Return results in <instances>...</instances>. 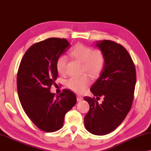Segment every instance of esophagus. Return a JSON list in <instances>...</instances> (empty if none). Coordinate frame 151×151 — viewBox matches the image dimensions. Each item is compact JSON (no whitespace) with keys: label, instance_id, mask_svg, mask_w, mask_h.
I'll use <instances>...</instances> for the list:
<instances>
[{"label":"esophagus","instance_id":"34e87169","mask_svg":"<svg viewBox=\"0 0 151 151\" xmlns=\"http://www.w3.org/2000/svg\"><path fill=\"white\" fill-rule=\"evenodd\" d=\"M82 99H83V98H82V96H80V95H78V96H77V101H82Z\"/></svg>","mask_w":151,"mask_h":151}]
</instances>
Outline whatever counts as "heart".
Returning a JSON list of instances; mask_svg holds the SVG:
<instances>
[{"label":"heart","mask_w":151,"mask_h":151,"mask_svg":"<svg viewBox=\"0 0 151 151\" xmlns=\"http://www.w3.org/2000/svg\"><path fill=\"white\" fill-rule=\"evenodd\" d=\"M71 55L73 59L82 62V71L88 73L93 78L101 76L105 68L106 57L103 50L100 48L92 49L88 46L83 44H78L71 51ZM68 57L61 55L56 62L57 70L59 73L65 75L67 72ZM91 82L90 76L86 73L80 76H74L67 81V86L72 91L77 93L84 92Z\"/></svg>","instance_id":"heart-1"}]
</instances>
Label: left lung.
<instances>
[{"label":"left lung","instance_id":"8db88e82","mask_svg":"<svg viewBox=\"0 0 151 151\" xmlns=\"http://www.w3.org/2000/svg\"><path fill=\"white\" fill-rule=\"evenodd\" d=\"M96 46L105 52L106 62L101 76L90 88L95 97L85 96L90 109L84 117L86 129L103 136L114 131L130 111L136 82L135 65L124 46L112 40L98 42Z\"/></svg>","mask_w":151,"mask_h":151}]
</instances>
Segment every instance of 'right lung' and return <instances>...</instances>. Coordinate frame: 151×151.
Returning a JSON list of instances; mask_svg holds the SVG:
<instances>
[{
    "label": "right lung",
    "mask_w": 151,
    "mask_h": 151,
    "mask_svg": "<svg viewBox=\"0 0 151 151\" xmlns=\"http://www.w3.org/2000/svg\"><path fill=\"white\" fill-rule=\"evenodd\" d=\"M70 47L65 38H50L34 44L21 61L17 76L18 96L26 115L42 131L53 132L63 126L66 113L76 103V94L63 89L50 92L58 71L59 57Z\"/></svg>",
    "instance_id": "right-lung-1"
}]
</instances>
